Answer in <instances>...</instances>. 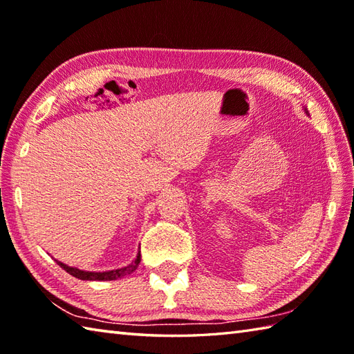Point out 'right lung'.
Returning <instances> with one entry per match:
<instances>
[{"instance_id": "1", "label": "right lung", "mask_w": 354, "mask_h": 354, "mask_svg": "<svg viewBox=\"0 0 354 354\" xmlns=\"http://www.w3.org/2000/svg\"><path fill=\"white\" fill-rule=\"evenodd\" d=\"M140 261H141V254L138 252L137 259H135V261H132L129 266L122 268V269L108 270V272H86V270H80L77 268L66 266V265H64V263H61V261H57V265L61 266V268H64L70 275L79 278V280H89V281H94V280L95 281H106V280H109L111 281V280H117V278H120V277H124L127 274H132L133 270L138 268Z\"/></svg>"}]
</instances>
